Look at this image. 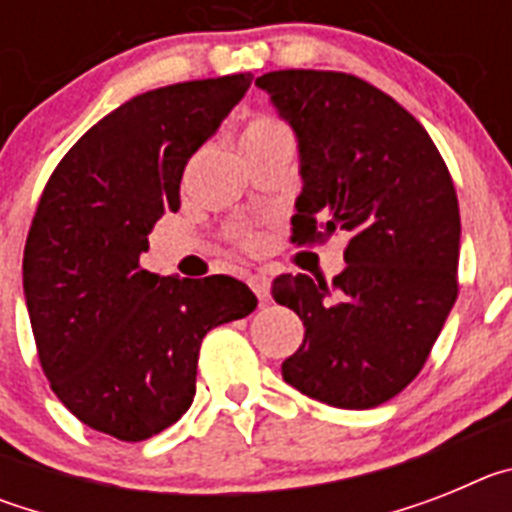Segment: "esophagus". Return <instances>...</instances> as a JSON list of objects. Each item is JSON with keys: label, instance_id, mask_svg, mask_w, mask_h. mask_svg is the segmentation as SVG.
I'll return each instance as SVG.
<instances>
[{"label": "esophagus", "instance_id": "esophagus-1", "mask_svg": "<svg viewBox=\"0 0 512 512\" xmlns=\"http://www.w3.org/2000/svg\"><path fill=\"white\" fill-rule=\"evenodd\" d=\"M248 284H251V289L256 292V297H259L261 302L269 297V277H266V274H251V277H248Z\"/></svg>", "mask_w": 512, "mask_h": 512}]
</instances>
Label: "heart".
<instances>
[{
	"mask_svg": "<svg viewBox=\"0 0 512 512\" xmlns=\"http://www.w3.org/2000/svg\"><path fill=\"white\" fill-rule=\"evenodd\" d=\"M279 130H284L282 125H279V122L269 120V117H256V120L248 122L246 130H243L241 146H243V143H251V140H259V138H266V135L279 133ZM241 241L246 243V246H251L253 238H251V235H241Z\"/></svg>",
	"mask_w": 512,
	"mask_h": 512,
	"instance_id": "obj_1",
	"label": "heart"
}]
</instances>
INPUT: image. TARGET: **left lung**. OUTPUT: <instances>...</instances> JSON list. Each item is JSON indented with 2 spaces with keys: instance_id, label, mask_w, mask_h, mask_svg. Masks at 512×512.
I'll return each instance as SVG.
<instances>
[{
  "instance_id": "obj_1",
  "label": "left lung",
  "mask_w": 512,
  "mask_h": 512,
  "mask_svg": "<svg viewBox=\"0 0 512 512\" xmlns=\"http://www.w3.org/2000/svg\"><path fill=\"white\" fill-rule=\"evenodd\" d=\"M256 87L297 138L292 241L348 235L333 287L307 274L271 284L305 325L282 377L333 408H377L418 377L459 295L451 174L423 125L359 76L269 71Z\"/></svg>"
}]
</instances>
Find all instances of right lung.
<instances>
[{"mask_svg":"<svg viewBox=\"0 0 512 512\" xmlns=\"http://www.w3.org/2000/svg\"><path fill=\"white\" fill-rule=\"evenodd\" d=\"M251 79L138 94L81 135L45 184L22 259L25 305L53 392L94 431L146 441L176 423L194 400L202 338L256 310L233 277L140 266L156 220L182 205L184 166Z\"/></svg>","mask_w":512,"mask_h":512,"instance_id":"add662e5","label":"right lung"}]
</instances>
